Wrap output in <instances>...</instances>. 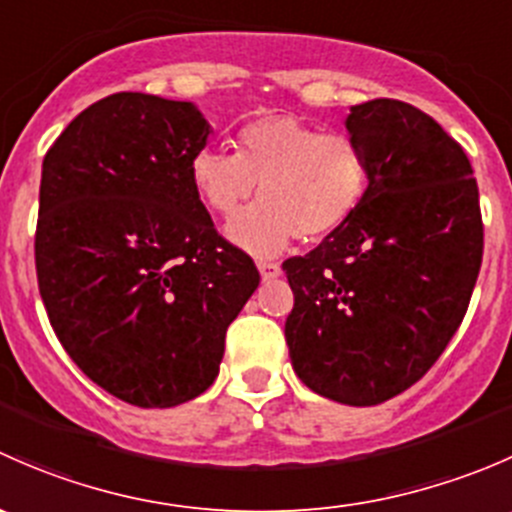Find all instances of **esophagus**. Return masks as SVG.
I'll return each mask as SVG.
<instances>
[{"mask_svg":"<svg viewBox=\"0 0 512 512\" xmlns=\"http://www.w3.org/2000/svg\"><path fill=\"white\" fill-rule=\"evenodd\" d=\"M257 267H260V275H262V280H275V277H280V272H282L280 262L260 260V262H257Z\"/></svg>","mask_w":512,"mask_h":512,"instance_id":"obj_1","label":"esophagus"}]
</instances>
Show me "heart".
Instances as JSON below:
<instances>
[{
	"instance_id": "b5f03b06",
	"label": "heart",
	"mask_w": 512,
	"mask_h": 512,
	"mask_svg": "<svg viewBox=\"0 0 512 512\" xmlns=\"http://www.w3.org/2000/svg\"><path fill=\"white\" fill-rule=\"evenodd\" d=\"M188 178L208 210L232 215L227 237L257 257L282 252L294 237L319 242L354 220L369 195L371 160L349 131H322L287 113L255 118L237 131V151L200 146Z\"/></svg>"
}]
</instances>
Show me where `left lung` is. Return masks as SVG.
I'll return each instance as SVG.
<instances>
[{"instance_id":"8db88e82","label":"left lung","mask_w":512,"mask_h":512,"mask_svg":"<svg viewBox=\"0 0 512 512\" xmlns=\"http://www.w3.org/2000/svg\"><path fill=\"white\" fill-rule=\"evenodd\" d=\"M371 185L347 227L282 262L292 366L324 399L376 406L423 379L461 327L483 262L471 160L396 98L352 106Z\"/></svg>"}]
</instances>
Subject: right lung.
I'll use <instances>...</instances> for the list:
<instances>
[{"label":"right lung","instance_id":"right-lung-1","mask_svg":"<svg viewBox=\"0 0 512 512\" xmlns=\"http://www.w3.org/2000/svg\"><path fill=\"white\" fill-rule=\"evenodd\" d=\"M208 133L193 103L121 91L81 111L41 165L34 260L51 327L94 384L143 409L213 384L260 285L190 185Z\"/></svg>","mask_w":512,"mask_h":512}]
</instances>
